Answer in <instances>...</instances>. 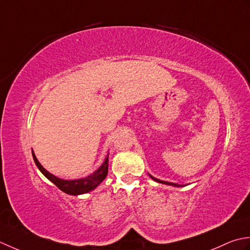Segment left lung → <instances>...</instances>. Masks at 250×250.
Listing matches in <instances>:
<instances>
[{"label":"left lung","mask_w":250,"mask_h":250,"mask_svg":"<svg viewBox=\"0 0 250 250\" xmlns=\"http://www.w3.org/2000/svg\"><path fill=\"white\" fill-rule=\"evenodd\" d=\"M152 179L153 180H155L156 182H160V183H164V185H168V186H175V187H180L179 185H177V183H171V182H167V181H162V180H159V179H156V178H154V177H152V176H150Z\"/></svg>","instance_id":"left-lung-1"}]
</instances>
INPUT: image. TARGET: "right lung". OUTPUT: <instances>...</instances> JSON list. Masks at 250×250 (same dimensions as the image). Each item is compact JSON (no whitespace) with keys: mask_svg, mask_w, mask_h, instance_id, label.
Masks as SVG:
<instances>
[{"mask_svg":"<svg viewBox=\"0 0 250 250\" xmlns=\"http://www.w3.org/2000/svg\"><path fill=\"white\" fill-rule=\"evenodd\" d=\"M32 155H33V160L35 162V164H37L41 172H42V174L46 177L48 180L52 181L56 187L59 188L61 191H63L64 193H67V194H70V195H79V194H84V193L90 192L91 190L96 189V188L104 180L106 175H108L109 155L106 156L103 166L99 167V169L96 170L93 175L83 178V179H78V180H63L52 175L40 164L38 159L35 157L33 153V151H32Z\"/></svg>","mask_w":250,"mask_h":250,"instance_id":"right-lung-1","label":"right lung"}]
</instances>
